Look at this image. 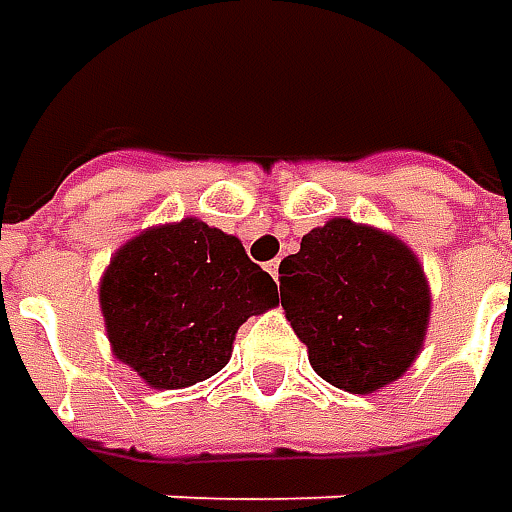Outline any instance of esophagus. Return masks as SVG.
I'll return each mask as SVG.
<instances>
[{
    "label": "esophagus",
    "instance_id": "1",
    "mask_svg": "<svg viewBox=\"0 0 512 512\" xmlns=\"http://www.w3.org/2000/svg\"><path fill=\"white\" fill-rule=\"evenodd\" d=\"M267 273L273 276V282L279 279V259H273V262H267Z\"/></svg>",
    "mask_w": 512,
    "mask_h": 512
}]
</instances>
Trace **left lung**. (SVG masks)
Listing matches in <instances>:
<instances>
[{"label": "left lung", "instance_id": "1", "mask_svg": "<svg viewBox=\"0 0 512 512\" xmlns=\"http://www.w3.org/2000/svg\"><path fill=\"white\" fill-rule=\"evenodd\" d=\"M279 282L287 322L333 387L373 393L419 356L430 290L413 250L382 230L330 219L279 265Z\"/></svg>", "mask_w": 512, "mask_h": 512}]
</instances>
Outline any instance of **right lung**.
<instances>
[{"instance_id":"1","label":"right lung","mask_w":512,"mask_h":512,"mask_svg":"<svg viewBox=\"0 0 512 512\" xmlns=\"http://www.w3.org/2000/svg\"><path fill=\"white\" fill-rule=\"evenodd\" d=\"M99 299L116 359L150 387L176 390L219 373L236 330L279 305V290L236 236L182 219L122 247Z\"/></svg>"}]
</instances>
